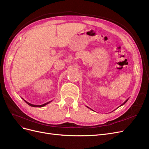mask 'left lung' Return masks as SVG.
<instances>
[{
    "mask_svg": "<svg viewBox=\"0 0 149 149\" xmlns=\"http://www.w3.org/2000/svg\"><path fill=\"white\" fill-rule=\"evenodd\" d=\"M128 99H127V100H125V102H124V103H122V105H120V106H119V107H121V106H122V105H124V104H125V103H126V102H127V101H128ZM88 108H89V109H91V108H89V107H88ZM91 110H93V109H91Z\"/></svg>",
    "mask_w": 149,
    "mask_h": 149,
    "instance_id": "obj_1",
    "label": "left lung"
}]
</instances>
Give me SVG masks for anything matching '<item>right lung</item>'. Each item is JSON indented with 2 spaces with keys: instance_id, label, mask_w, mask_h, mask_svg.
<instances>
[{
  "instance_id": "add662e5",
  "label": "right lung",
  "mask_w": 149,
  "mask_h": 149,
  "mask_svg": "<svg viewBox=\"0 0 149 149\" xmlns=\"http://www.w3.org/2000/svg\"><path fill=\"white\" fill-rule=\"evenodd\" d=\"M25 102H26L27 104L29 105H30V106H31V107H44V106H46V105H47V104H49V103H50L52 101H50V102H47V103H44V104H42V105H33V104H31V103H29V102H27L26 100H25L24 99H23Z\"/></svg>"
}]
</instances>
